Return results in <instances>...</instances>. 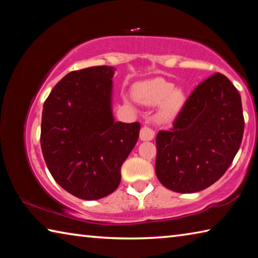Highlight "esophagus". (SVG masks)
I'll list each match as a JSON object with an SVG mask.
<instances>
[{"mask_svg":"<svg viewBox=\"0 0 258 258\" xmlns=\"http://www.w3.org/2000/svg\"><path fill=\"white\" fill-rule=\"evenodd\" d=\"M155 137V132L152 131L149 126L145 125L143 127L141 128V132H140V139L142 140V141H150V140L154 139Z\"/></svg>","mask_w":258,"mask_h":258,"instance_id":"esophagus-1","label":"esophagus"}]
</instances>
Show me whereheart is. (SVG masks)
I'll return each instance as SVG.
<instances>
[{
  "instance_id": "b5f03b06",
  "label": "heart",
  "mask_w": 258,
  "mask_h": 258,
  "mask_svg": "<svg viewBox=\"0 0 258 258\" xmlns=\"http://www.w3.org/2000/svg\"><path fill=\"white\" fill-rule=\"evenodd\" d=\"M135 97L146 104H160V116L165 119L172 118L184 103V94L174 89V84L163 78L147 81L135 87Z\"/></svg>"
}]
</instances>
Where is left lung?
Masks as SVG:
<instances>
[{
    "instance_id": "1",
    "label": "left lung",
    "mask_w": 258,
    "mask_h": 258,
    "mask_svg": "<svg viewBox=\"0 0 258 258\" xmlns=\"http://www.w3.org/2000/svg\"><path fill=\"white\" fill-rule=\"evenodd\" d=\"M243 128L238 90L220 73L209 76L192 91L172 127L157 134V177L181 194L211 186L232 164Z\"/></svg>"
}]
</instances>
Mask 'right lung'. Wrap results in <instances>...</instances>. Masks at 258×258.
Listing matches in <instances>:
<instances>
[{
	"label": "right lung",
	"instance_id": "obj_1",
	"mask_svg": "<svg viewBox=\"0 0 258 258\" xmlns=\"http://www.w3.org/2000/svg\"><path fill=\"white\" fill-rule=\"evenodd\" d=\"M112 67L67 74L43 106L41 148L55 182L69 194L97 200L115 191L120 167L137 143L140 123L113 120Z\"/></svg>",
	"mask_w": 258,
	"mask_h": 258
}]
</instances>
